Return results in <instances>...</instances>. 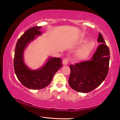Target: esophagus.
<instances>
[{
    "label": "esophagus",
    "mask_w": 120,
    "mask_h": 120,
    "mask_svg": "<svg viewBox=\"0 0 120 120\" xmlns=\"http://www.w3.org/2000/svg\"><path fill=\"white\" fill-rule=\"evenodd\" d=\"M68 62H69L68 58H65L63 60V64L64 65H67V64L68 63Z\"/></svg>",
    "instance_id": "obj_1"
}]
</instances>
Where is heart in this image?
I'll return each mask as SVG.
<instances>
[{
  "label": "heart",
  "instance_id": "obj_1",
  "mask_svg": "<svg viewBox=\"0 0 120 120\" xmlns=\"http://www.w3.org/2000/svg\"><path fill=\"white\" fill-rule=\"evenodd\" d=\"M86 40H83L82 42L85 41ZM94 47V42L93 41L88 42L76 54V58L78 60H81L86 58L88 55L91 53L92 51L93 50Z\"/></svg>",
  "mask_w": 120,
  "mask_h": 120
}]
</instances>
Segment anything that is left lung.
Segmentation results:
<instances>
[{
    "label": "left lung",
    "mask_w": 120,
    "mask_h": 120,
    "mask_svg": "<svg viewBox=\"0 0 120 120\" xmlns=\"http://www.w3.org/2000/svg\"><path fill=\"white\" fill-rule=\"evenodd\" d=\"M97 41L101 44L90 60L69 66V84L79 92L87 93L96 89L105 79L108 74L110 51L100 33Z\"/></svg>",
    "instance_id": "left-lung-1"
}]
</instances>
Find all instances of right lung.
<instances>
[{
    "label": "right lung",
    "instance_id": "right-lung-1",
    "mask_svg": "<svg viewBox=\"0 0 120 120\" xmlns=\"http://www.w3.org/2000/svg\"><path fill=\"white\" fill-rule=\"evenodd\" d=\"M41 27L35 26L26 31L18 40L15 50L14 66L17 78L27 88L39 90L46 87L51 82L55 74L62 66L60 58L51 57L40 69L32 70L23 62V51L27 44L41 34Z\"/></svg>",
    "mask_w": 120,
    "mask_h": 120
}]
</instances>
